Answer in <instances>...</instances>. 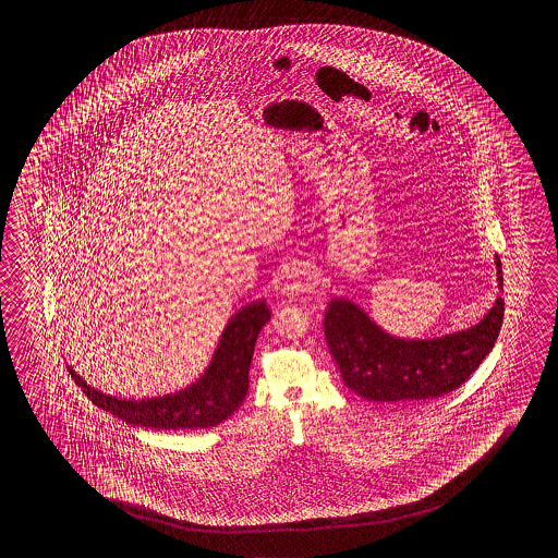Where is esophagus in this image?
<instances>
[{"mask_svg":"<svg viewBox=\"0 0 558 558\" xmlns=\"http://www.w3.org/2000/svg\"><path fill=\"white\" fill-rule=\"evenodd\" d=\"M319 283L317 275L311 274L308 269H293L291 274L284 277V283L281 284V293L287 299H295V296L307 293L311 289H315Z\"/></svg>","mask_w":558,"mask_h":558,"instance_id":"1","label":"esophagus"}]
</instances>
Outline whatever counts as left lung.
<instances>
[{"label":"left lung","instance_id":"8db88e82","mask_svg":"<svg viewBox=\"0 0 558 558\" xmlns=\"http://www.w3.org/2000/svg\"><path fill=\"white\" fill-rule=\"evenodd\" d=\"M495 265L502 289L497 255ZM502 315L505 299L497 296L473 327L433 339H403L385 331L355 301L335 296L325 311L323 329L351 391L373 403H404L459 389L497 343Z\"/></svg>","mask_w":558,"mask_h":558}]
</instances>
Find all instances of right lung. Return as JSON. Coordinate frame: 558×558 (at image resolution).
Here are the masks:
<instances>
[{"mask_svg": "<svg viewBox=\"0 0 558 558\" xmlns=\"http://www.w3.org/2000/svg\"><path fill=\"white\" fill-rule=\"evenodd\" d=\"M271 319L265 299L239 308L227 320L226 329L215 347L214 356L199 379L175 392L142 399H123L92 387L70 365L77 387L85 397L107 413L135 427L155 430H193L223 423L243 403L250 389V367L255 341L263 325Z\"/></svg>", "mask_w": 558, "mask_h": 558, "instance_id": "obj_1", "label": "right lung"}]
</instances>
